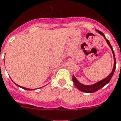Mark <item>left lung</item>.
Masks as SVG:
<instances>
[{
  "label": "left lung",
  "instance_id": "1",
  "mask_svg": "<svg viewBox=\"0 0 121 121\" xmlns=\"http://www.w3.org/2000/svg\"><path fill=\"white\" fill-rule=\"evenodd\" d=\"M96 32H98L99 33L100 35L104 37L105 40L107 42L108 45L109 46V47L111 49V50H112V52L113 53V56H114V67H113V69H112V72L111 73H110L109 75H108L107 77L105 78V79H102L101 81H99L93 84H91V85H85V84H83L82 83H81L79 82L78 80H77L76 78L75 77L74 75H73L72 77V81L74 83V85L76 86L77 89L80 90V91H82V92H84V93H95L96 91H98L99 89H100L101 87H104L106 84H107L110 81V79H112V76L114 75V71L116 70V58H115V54H114V51H113V49H112V46L110 45V44L109 41L108 40H107V39H106L105 36L104 35L103 33L99 30H96Z\"/></svg>",
  "mask_w": 121,
  "mask_h": 121
}]
</instances>
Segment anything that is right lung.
Here are the masks:
<instances>
[{
	"label": "right lung",
	"instance_id": "1",
	"mask_svg": "<svg viewBox=\"0 0 121 121\" xmlns=\"http://www.w3.org/2000/svg\"><path fill=\"white\" fill-rule=\"evenodd\" d=\"M14 84H16V86H17L18 87H21V88H23V89H26V90H34V89H29V88H26V87H22V86H19V85H17V84H16V83H14Z\"/></svg>",
	"mask_w": 121,
	"mask_h": 121
}]
</instances>
